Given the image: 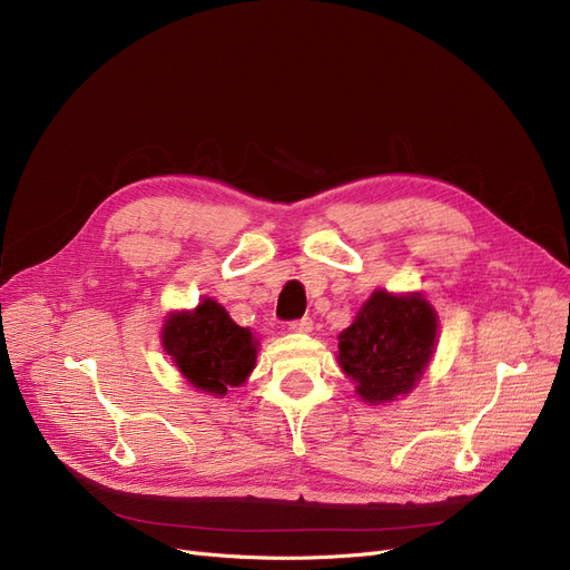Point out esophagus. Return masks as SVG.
<instances>
[{"mask_svg": "<svg viewBox=\"0 0 570 570\" xmlns=\"http://www.w3.org/2000/svg\"><path fill=\"white\" fill-rule=\"evenodd\" d=\"M313 330V321L311 317H302V321H292L289 323V332H302V334H306V332H311Z\"/></svg>", "mask_w": 570, "mask_h": 570, "instance_id": "1", "label": "esophagus"}]
</instances>
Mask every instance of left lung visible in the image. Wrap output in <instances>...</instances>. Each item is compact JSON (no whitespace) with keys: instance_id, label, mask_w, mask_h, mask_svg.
I'll list each match as a JSON object with an SVG mask.
<instances>
[{"instance_id":"left-lung-1","label":"left lung","mask_w":570,"mask_h":570,"mask_svg":"<svg viewBox=\"0 0 570 570\" xmlns=\"http://www.w3.org/2000/svg\"><path fill=\"white\" fill-rule=\"evenodd\" d=\"M440 317L421 292L374 289L338 334L336 362L367 404L412 393L438 348Z\"/></svg>"}]
</instances>
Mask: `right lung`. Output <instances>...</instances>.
Instances as JSON below:
<instances>
[{
  "label": "right lung",
  "instance_id": "1",
  "mask_svg": "<svg viewBox=\"0 0 570 570\" xmlns=\"http://www.w3.org/2000/svg\"><path fill=\"white\" fill-rule=\"evenodd\" d=\"M161 346L191 389L224 397L255 370L259 341L236 325L213 297L191 311H173L161 327Z\"/></svg>",
  "mask_w": 570,
  "mask_h": 570
}]
</instances>
